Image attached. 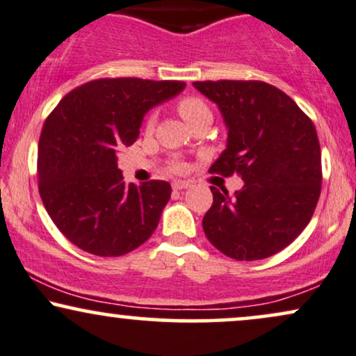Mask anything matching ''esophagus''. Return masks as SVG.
<instances>
[{"label": "esophagus", "mask_w": 356, "mask_h": 356, "mask_svg": "<svg viewBox=\"0 0 356 356\" xmlns=\"http://www.w3.org/2000/svg\"><path fill=\"white\" fill-rule=\"evenodd\" d=\"M187 187H191V182H187V181H175L172 184L174 191H184V189H187Z\"/></svg>", "instance_id": "1"}]
</instances>
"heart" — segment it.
Here are the masks:
<instances>
[{
    "label": "heart",
    "mask_w": 356,
    "mask_h": 356,
    "mask_svg": "<svg viewBox=\"0 0 356 356\" xmlns=\"http://www.w3.org/2000/svg\"><path fill=\"white\" fill-rule=\"evenodd\" d=\"M177 111L179 114L182 115L184 121L189 124L191 127L200 121H211L212 119V113L211 109H209V106L205 104L200 97H195V96L181 97V99L177 101ZM156 118H157L156 113H151L147 115V119H145V129L147 131L152 129L154 124H156ZM182 169H184L182 162H175L174 170H182Z\"/></svg>",
    "instance_id": "b5f03b06"
}]
</instances>
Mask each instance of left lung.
<instances>
[{
  "mask_svg": "<svg viewBox=\"0 0 356 356\" xmlns=\"http://www.w3.org/2000/svg\"><path fill=\"white\" fill-rule=\"evenodd\" d=\"M222 111L227 149L209 169L238 174L229 195L211 187L207 238L235 260H262L290 245L314 216L322 191V152L312 119L290 96L264 81H195Z\"/></svg>",
  "mask_w": 356,
  "mask_h": 356,
  "instance_id": "1",
  "label": "left lung"
}]
</instances>
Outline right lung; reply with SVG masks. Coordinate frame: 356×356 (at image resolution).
Segmentation results:
<instances>
[{
  "label": "right lung",
  "mask_w": 356,
  "mask_h": 356,
  "mask_svg": "<svg viewBox=\"0 0 356 356\" xmlns=\"http://www.w3.org/2000/svg\"><path fill=\"white\" fill-rule=\"evenodd\" d=\"M182 81L101 78L59 101L38 145V189L71 243L99 257L126 255L159 224L170 184H129L118 156L139 137L144 114L184 89Z\"/></svg>",
  "instance_id": "add662e5"
}]
</instances>
